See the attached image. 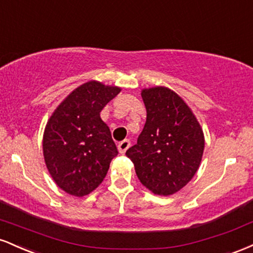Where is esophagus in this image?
I'll return each mask as SVG.
<instances>
[{
	"mask_svg": "<svg viewBox=\"0 0 253 253\" xmlns=\"http://www.w3.org/2000/svg\"><path fill=\"white\" fill-rule=\"evenodd\" d=\"M129 146H130L129 140H124V141H121V143L118 145V150H119V152H120L121 155H124V153L126 152V151L129 149Z\"/></svg>",
	"mask_w": 253,
	"mask_h": 253,
	"instance_id": "1",
	"label": "esophagus"
}]
</instances>
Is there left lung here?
<instances>
[{
	"instance_id": "1",
	"label": "left lung",
	"mask_w": 253,
	"mask_h": 253,
	"mask_svg": "<svg viewBox=\"0 0 253 253\" xmlns=\"http://www.w3.org/2000/svg\"><path fill=\"white\" fill-rule=\"evenodd\" d=\"M141 97L146 123L126 156L144 187L156 195H172L199 170L205 150L203 130L193 110L173 90L145 88Z\"/></svg>"
}]
</instances>
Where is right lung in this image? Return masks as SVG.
<instances>
[{
	"label": "right lung",
	"mask_w": 253,
	"mask_h": 253,
	"mask_svg": "<svg viewBox=\"0 0 253 253\" xmlns=\"http://www.w3.org/2000/svg\"><path fill=\"white\" fill-rule=\"evenodd\" d=\"M121 88L89 81L71 91L46 124L42 153L46 168L60 189L82 197L94 191L118 156L101 110Z\"/></svg>",
	"instance_id": "obj_1"
}]
</instances>
